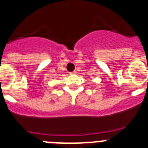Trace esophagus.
Here are the masks:
<instances>
[{"label":"esophagus","mask_w":148,"mask_h":148,"mask_svg":"<svg viewBox=\"0 0 148 148\" xmlns=\"http://www.w3.org/2000/svg\"><path fill=\"white\" fill-rule=\"evenodd\" d=\"M70 75H75V74H76V71H73V72H71V73H70Z\"/></svg>","instance_id":"34e87169"}]
</instances>
